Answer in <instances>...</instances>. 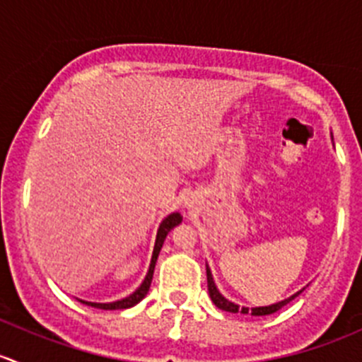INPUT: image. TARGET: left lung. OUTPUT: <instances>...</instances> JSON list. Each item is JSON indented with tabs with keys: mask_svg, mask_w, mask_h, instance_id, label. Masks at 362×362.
<instances>
[{
	"mask_svg": "<svg viewBox=\"0 0 362 362\" xmlns=\"http://www.w3.org/2000/svg\"><path fill=\"white\" fill-rule=\"evenodd\" d=\"M206 282H208V293H210V298L211 301H214V305L217 306V308L224 310V312H231V313H250V315H269V313H275L279 312L282 306H286L287 303H291L296 296H299L303 293V291H299V293H296L294 296H291V298L284 299V301L280 303H275V305H269V306H259V308H245V306H238L235 305V303L228 301V299L224 298L221 293H218V289L215 287V282H214V276H211V272L208 269L206 266Z\"/></svg>",
	"mask_w": 362,
	"mask_h": 362,
	"instance_id": "1",
	"label": "left lung"
}]
</instances>
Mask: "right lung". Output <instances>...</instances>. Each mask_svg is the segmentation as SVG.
I'll return each instance as SVG.
<instances>
[{
  "label": "right lung",
  "instance_id": "obj_1",
  "mask_svg": "<svg viewBox=\"0 0 362 362\" xmlns=\"http://www.w3.org/2000/svg\"><path fill=\"white\" fill-rule=\"evenodd\" d=\"M180 222H182L180 214L168 215V217L164 218L163 222H160V226L158 229V238H156L154 252H152V261H151V266H148V273H147V276H145L144 282H141V286L138 287V289L134 291L133 294L127 296V298H124V299H120V301H113V303L82 301L83 305H89V306H93V308H101V310H124V308H131V306L138 305V303H140L141 299L147 296L148 289H151L152 275H154V268H156V261H158V255L160 252V247H163V243H164V238H166L168 233H170L171 229L175 228V226L180 224Z\"/></svg>",
  "mask_w": 362,
  "mask_h": 362
}]
</instances>
